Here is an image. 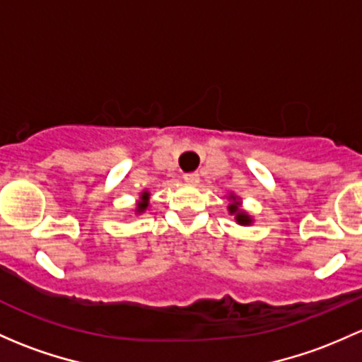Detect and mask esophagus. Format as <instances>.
<instances>
[{
	"instance_id": "1",
	"label": "esophagus",
	"mask_w": 362,
	"mask_h": 362,
	"mask_svg": "<svg viewBox=\"0 0 362 362\" xmlns=\"http://www.w3.org/2000/svg\"><path fill=\"white\" fill-rule=\"evenodd\" d=\"M184 180L187 182V184L196 185L197 182H199V175H197V173H185L184 175Z\"/></svg>"
}]
</instances>
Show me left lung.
<instances>
[{"instance_id":"obj_1","label":"left lung","mask_w":362,"mask_h":362,"mask_svg":"<svg viewBox=\"0 0 362 362\" xmlns=\"http://www.w3.org/2000/svg\"><path fill=\"white\" fill-rule=\"evenodd\" d=\"M229 199H232V203L229 204V213L235 216V222H238L239 226H251V222H253V220H251V216L248 215V213L243 211L241 208H239V204L241 203H239L238 197H235L234 194H230Z\"/></svg>"}]
</instances>
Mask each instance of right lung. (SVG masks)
I'll list each match as a JSON object with an SVG mask.
<instances>
[{"instance_id":"right-lung-1","label":"right lung","mask_w":362,"mask_h":362,"mask_svg":"<svg viewBox=\"0 0 362 362\" xmlns=\"http://www.w3.org/2000/svg\"><path fill=\"white\" fill-rule=\"evenodd\" d=\"M147 206H149V192L144 191L142 196H140V201H139V203H136L135 213H136V215H139V213H144V211L147 210Z\"/></svg>"}]
</instances>
